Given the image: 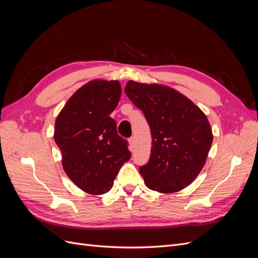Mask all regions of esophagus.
<instances>
[{
    "label": "esophagus",
    "mask_w": 258,
    "mask_h": 258,
    "mask_svg": "<svg viewBox=\"0 0 258 258\" xmlns=\"http://www.w3.org/2000/svg\"><path fill=\"white\" fill-rule=\"evenodd\" d=\"M128 142H129V148H130V150L132 151V150H134L135 143H136V140H135V138H134V137H131V138L128 140Z\"/></svg>",
    "instance_id": "34e87169"
}]
</instances>
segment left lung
Wrapping results in <instances>:
<instances>
[{
	"mask_svg": "<svg viewBox=\"0 0 258 258\" xmlns=\"http://www.w3.org/2000/svg\"><path fill=\"white\" fill-rule=\"evenodd\" d=\"M124 92L144 113L152 132L150 160L140 167L145 185L163 194L185 188L204 168L212 145L206 114L168 86L129 81Z\"/></svg>",
	"mask_w": 258,
	"mask_h": 258,
	"instance_id": "1",
	"label": "left lung"
}]
</instances>
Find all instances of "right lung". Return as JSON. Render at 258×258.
<instances>
[{
	"label": "right lung",
	"instance_id": "right-lung-1",
	"mask_svg": "<svg viewBox=\"0 0 258 258\" xmlns=\"http://www.w3.org/2000/svg\"><path fill=\"white\" fill-rule=\"evenodd\" d=\"M118 81H90L68 100L54 122V142L69 178L91 195L110 190L131 153L110 117L119 102Z\"/></svg>",
	"mask_w": 258,
	"mask_h": 258
}]
</instances>
